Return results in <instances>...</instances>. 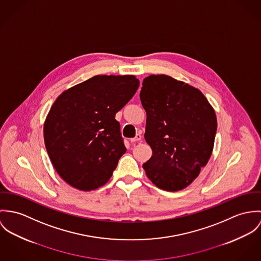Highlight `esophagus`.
<instances>
[{"mask_svg": "<svg viewBox=\"0 0 261 261\" xmlns=\"http://www.w3.org/2000/svg\"><path fill=\"white\" fill-rule=\"evenodd\" d=\"M142 139V136L140 135V134H137L134 138H131L130 139V142H132V143H134V142H138V141H140Z\"/></svg>", "mask_w": 261, "mask_h": 261, "instance_id": "obj_1", "label": "esophagus"}]
</instances>
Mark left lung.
<instances>
[{
	"label": "left lung",
	"instance_id": "1",
	"mask_svg": "<svg viewBox=\"0 0 261 261\" xmlns=\"http://www.w3.org/2000/svg\"><path fill=\"white\" fill-rule=\"evenodd\" d=\"M142 85L144 137L152 149L143 164L145 173L160 189L182 190L198 177L212 154L215 111L199 89L170 76L150 75Z\"/></svg>",
	"mask_w": 261,
	"mask_h": 261
}]
</instances>
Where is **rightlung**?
Segmentation results:
<instances>
[{"label":"right lung","instance_id":"obj_1","mask_svg":"<svg viewBox=\"0 0 261 261\" xmlns=\"http://www.w3.org/2000/svg\"><path fill=\"white\" fill-rule=\"evenodd\" d=\"M139 84L134 75H97L58 96L44 123V141L69 185L91 191L109 181L126 152L115 115Z\"/></svg>","mask_w":261,"mask_h":261}]
</instances>
